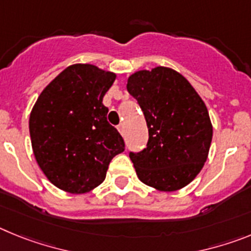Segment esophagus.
<instances>
[{"mask_svg":"<svg viewBox=\"0 0 251 251\" xmlns=\"http://www.w3.org/2000/svg\"><path fill=\"white\" fill-rule=\"evenodd\" d=\"M118 130H119V133H121L122 136H124V124H119Z\"/></svg>","mask_w":251,"mask_h":251,"instance_id":"esophagus-1","label":"esophagus"}]
</instances>
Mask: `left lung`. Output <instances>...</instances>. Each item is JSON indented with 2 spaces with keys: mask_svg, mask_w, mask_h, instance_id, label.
Segmentation results:
<instances>
[{
  "mask_svg": "<svg viewBox=\"0 0 251 251\" xmlns=\"http://www.w3.org/2000/svg\"><path fill=\"white\" fill-rule=\"evenodd\" d=\"M127 90L147 122V148L129 153L142 182L158 191L185 187L200 174L208 156L212 124L207 108L183 75L166 66L139 70Z\"/></svg>",
  "mask_w": 251,
  "mask_h": 251,
  "instance_id": "obj_1",
  "label": "left lung"
}]
</instances>
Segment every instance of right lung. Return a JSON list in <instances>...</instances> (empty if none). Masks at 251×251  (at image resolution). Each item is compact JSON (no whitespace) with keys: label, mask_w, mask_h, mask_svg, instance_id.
<instances>
[{"label":"right lung","mask_w":251,"mask_h":251,"mask_svg":"<svg viewBox=\"0 0 251 251\" xmlns=\"http://www.w3.org/2000/svg\"><path fill=\"white\" fill-rule=\"evenodd\" d=\"M115 77L92 64L70 65L41 92L31 110L28 128L37 165L63 191L79 195L98 187L113 157L124 151L103 105Z\"/></svg>","instance_id":"1"}]
</instances>
